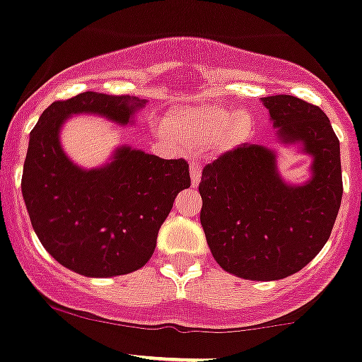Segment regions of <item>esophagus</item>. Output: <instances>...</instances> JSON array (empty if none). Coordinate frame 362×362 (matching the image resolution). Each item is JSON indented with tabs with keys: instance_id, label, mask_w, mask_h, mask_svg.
Here are the masks:
<instances>
[{
	"instance_id": "esophagus-1",
	"label": "esophagus",
	"mask_w": 362,
	"mask_h": 362,
	"mask_svg": "<svg viewBox=\"0 0 362 362\" xmlns=\"http://www.w3.org/2000/svg\"><path fill=\"white\" fill-rule=\"evenodd\" d=\"M191 180L192 187H198L199 182H202V166H199L198 160H191Z\"/></svg>"
}]
</instances>
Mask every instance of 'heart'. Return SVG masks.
I'll list each match as a JSON object with an SVG mask.
<instances>
[{
	"instance_id": "obj_1",
	"label": "heart",
	"mask_w": 362,
	"mask_h": 362,
	"mask_svg": "<svg viewBox=\"0 0 362 362\" xmlns=\"http://www.w3.org/2000/svg\"><path fill=\"white\" fill-rule=\"evenodd\" d=\"M164 127L178 134L187 145L202 146L223 136L224 145L245 141L252 132V118L247 111H230L219 106L180 107L164 120Z\"/></svg>"
}]
</instances>
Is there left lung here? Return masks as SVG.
Returning a JSON list of instances; mask_svg holds the SVG:
<instances>
[{
  "mask_svg": "<svg viewBox=\"0 0 362 362\" xmlns=\"http://www.w3.org/2000/svg\"><path fill=\"white\" fill-rule=\"evenodd\" d=\"M281 145L313 157L311 178L288 184L274 150L244 145L203 168L199 214L206 244L230 274L276 281L306 267L331 237L343 182L339 141L324 111L292 95L263 97Z\"/></svg>",
  "mask_w": 362,
  "mask_h": 362,
  "instance_id": "obj_1",
  "label": "left lung"
}]
</instances>
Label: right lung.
<instances>
[{
	"mask_svg": "<svg viewBox=\"0 0 362 362\" xmlns=\"http://www.w3.org/2000/svg\"><path fill=\"white\" fill-rule=\"evenodd\" d=\"M146 100L84 92L52 103L30 132L23 198L45 251L88 278L141 269L157 244L177 194L191 185L184 159H160L120 146L104 166L83 170L69 159L59 131L72 115H99L127 125Z\"/></svg>",
	"mask_w": 362,
	"mask_h": 362,
	"instance_id": "obj_1",
	"label": "right lung"
}]
</instances>
